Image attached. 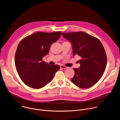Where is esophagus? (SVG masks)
Instances as JSON below:
<instances>
[{"instance_id":"obj_1","label":"esophagus","mask_w":120,"mask_h":120,"mask_svg":"<svg viewBox=\"0 0 120 120\" xmlns=\"http://www.w3.org/2000/svg\"><path fill=\"white\" fill-rule=\"evenodd\" d=\"M60 67H61V68H62V69H67V68H68V67L64 66V65H60Z\"/></svg>"}]
</instances>
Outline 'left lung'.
Listing matches in <instances>:
<instances>
[{
    "label": "left lung",
    "instance_id": "8db88e82",
    "mask_svg": "<svg viewBox=\"0 0 120 120\" xmlns=\"http://www.w3.org/2000/svg\"><path fill=\"white\" fill-rule=\"evenodd\" d=\"M63 37L72 45L73 55H78L80 66L74 68L75 75L71 82L81 88H88L101 77L107 64L105 48L97 38L82 31L62 33Z\"/></svg>",
    "mask_w": 120,
    "mask_h": 120
}]
</instances>
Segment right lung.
<instances>
[{
  "mask_svg": "<svg viewBox=\"0 0 120 120\" xmlns=\"http://www.w3.org/2000/svg\"><path fill=\"white\" fill-rule=\"evenodd\" d=\"M61 33L36 32L20 42L15 55V65L20 78L27 86L35 89L43 87L59 70V65H49L42 58L48 54L51 45L58 40Z\"/></svg>",
  "mask_w": 120,
  "mask_h": 120,
  "instance_id": "add662e5",
  "label": "right lung"
}]
</instances>
